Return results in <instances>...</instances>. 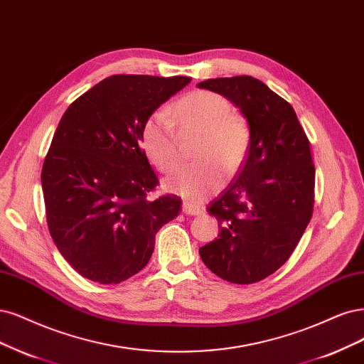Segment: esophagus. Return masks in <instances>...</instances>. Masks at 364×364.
I'll return each mask as SVG.
<instances>
[{
	"label": "esophagus",
	"instance_id": "esophagus-1",
	"mask_svg": "<svg viewBox=\"0 0 364 364\" xmlns=\"http://www.w3.org/2000/svg\"><path fill=\"white\" fill-rule=\"evenodd\" d=\"M182 212L186 215H202L203 214V209L194 205V203H188V202H183L182 205Z\"/></svg>",
	"mask_w": 364,
	"mask_h": 364
}]
</instances>
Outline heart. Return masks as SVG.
I'll return each instance as SVG.
<instances>
[{
	"instance_id": "obj_1",
	"label": "heart",
	"mask_w": 364,
	"mask_h": 364,
	"mask_svg": "<svg viewBox=\"0 0 364 364\" xmlns=\"http://www.w3.org/2000/svg\"><path fill=\"white\" fill-rule=\"evenodd\" d=\"M173 120L171 121V119ZM202 134L196 158L200 162L179 168L166 179V190L191 200L215 194L224 185V171L235 174L247 158L252 132L248 122L235 112L221 95L193 92L173 105L171 117L166 111L150 114L141 129V147L161 171H171L179 161L178 132Z\"/></svg>"
}]
</instances>
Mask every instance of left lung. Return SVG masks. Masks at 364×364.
I'll use <instances>...</instances> for the list:
<instances>
[{
  "label": "left lung",
  "instance_id": "8db88e82",
  "mask_svg": "<svg viewBox=\"0 0 364 364\" xmlns=\"http://www.w3.org/2000/svg\"><path fill=\"white\" fill-rule=\"evenodd\" d=\"M197 85L228 97L252 132L240 174L208 208L218 220L220 235L198 253L223 280L256 283L291 257L311 218L310 143L291 104L262 81L242 75Z\"/></svg>",
  "mask_w": 364,
  "mask_h": 364
}]
</instances>
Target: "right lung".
Segmentation results:
<instances>
[{"mask_svg":"<svg viewBox=\"0 0 364 364\" xmlns=\"http://www.w3.org/2000/svg\"><path fill=\"white\" fill-rule=\"evenodd\" d=\"M188 77L112 75L63 114L42 168L49 233L82 277L116 284L141 271L155 235L176 218L178 196L149 200L159 183L140 147L143 124Z\"/></svg>","mask_w":364,"mask_h":364,"instance_id":"1","label":"right lung"}]
</instances>
